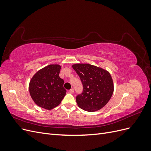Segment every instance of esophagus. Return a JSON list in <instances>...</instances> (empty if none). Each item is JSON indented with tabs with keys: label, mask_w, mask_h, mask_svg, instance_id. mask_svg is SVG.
<instances>
[{
	"label": "esophagus",
	"mask_w": 151,
	"mask_h": 151,
	"mask_svg": "<svg viewBox=\"0 0 151 151\" xmlns=\"http://www.w3.org/2000/svg\"><path fill=\"white\" fill-rule=\"evenodd\" d=\"M69 93H70V94H72V93H74V89H73V88L70 89L69 90Z\"/></svg>",
	"instance_id": "34e87169"
}]
</instances>
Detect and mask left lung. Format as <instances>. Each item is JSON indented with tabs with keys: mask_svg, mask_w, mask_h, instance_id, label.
I'll list each match as a JSON object with an SVG mask.
<instances>
[{
	"mask_svg": "<svg viewBox=\"0 0 151 151\" xmlns=\"http://www.w3.org/2000/svg\"><path fill=\"white\" fill-rule=\"evenodd\" d=\"M83 84V92L76 96L79 108L87 111L99 110L106 104L113 93V83L109 73L90 64L72 65Z\"/></svg>",
	"mask_w": 151,
	"mask_h": 151,
	"instance_id": "8db88e82",
	"label": "left lung"
}]
</instances>
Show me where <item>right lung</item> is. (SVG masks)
Returning a JSON list of instances; mask_svg holds the SVG:
<instances>
[{
	"instance_id": "1",
	"label": "right lung",
	"mask_w": 151,
	"mask_h": 151,
	"mask_svg": "<svg viewBox=\"0 0 151 151\" xmlns=\"http://www.w3.org/2000/svg\"><path fill=\"white\" fill-rule=\"evenodd\" d=\"M61 67L49 65L35 74L31 79L29 89L35 103L39 106L52 109L57 106L66 94L64 81L59 77Z\"/></svg>"
}]
</instances>
